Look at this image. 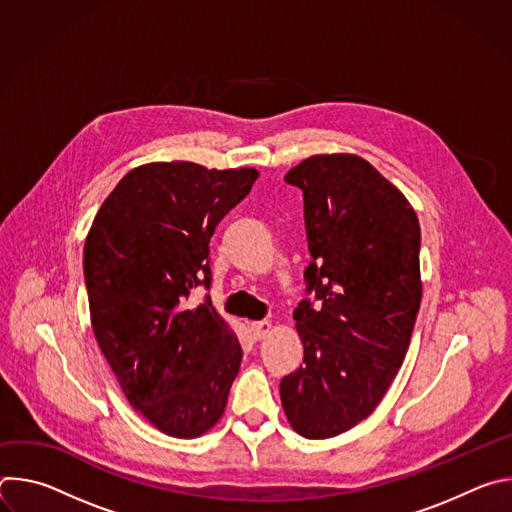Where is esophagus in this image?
<instances>
[{
  "label": "esophagus",
  "mask_w": 512,
  "mask_h": 512,
  "mask_svg": "<svg viewBox=\"0 0 512 512\" xmlns=\"http://www.w3.org/2000/svg\"><path fill=\"white\" fill-rule=\"evenodd\" d=\"M249 330H251V334H253L257 340H261V338H265V336L273 330V324H271L269 320H259V322H251V324H249Z\"/></svg>",
  "instance_id": "34e87169"
}]
</instances>
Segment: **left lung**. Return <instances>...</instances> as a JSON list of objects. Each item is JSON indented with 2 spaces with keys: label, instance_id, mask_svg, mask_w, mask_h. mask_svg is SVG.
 <instances>
[{
  "label": "left lung",
  "instance_id": "8db88e82",
  "mask_svg": "<svg viewBox=\"0 0 512 512\" xmlns=\"http://www.w3.org/2000/svg\"><path fill=\"white\" fill-rule=\"evenodd\" d=\"M302 188L306 300L294 312L304 364L279 385L289 425L326 440L367 419L405 360L421 304L419 221L405 194L354 154H318L285 174Z\"/></svg>",
  "mask_w": 512,
  "mask_h": 512
}]
</instances>
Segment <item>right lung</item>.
<instances>
[{
    "mask_svg": "<svg viewBox=\"0 0 512 512\" xmlns=\"http://www.w3.org/2000/svg\"><path fill=\"white\" fill-rule=\"evenodd\" d=\"M255 168L208 170L152 162L127 172L85 241V281L97 344L129 405L162 433L192 440L223 417L243 350L210 300L208 241L249 192Z\"/></svg>",
    "mask_w": 512,
    "mask_h": 512,
    "instance_id": "obj_1",
    "label": "right lung"
}]
</instances>
